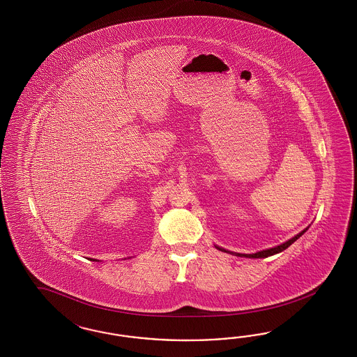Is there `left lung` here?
I'll return each instance as SVG.
<instances>
[{"label":"left lung","instance_id":"obj_1","mask_svg":"<svg viewBox=\"0 0 357 357\" xmlns=\"http://www.w3.org/2000/svg\"><path fill=\"white\" fill-rule=\"evenodd\" d=\"M307 227H306V229H303V231H301V233H298L297 236H294V237L291 238L289 241H287V242L281 243L279 246H275V248H272V249L261 250V251H258V252H255V254H239V252H233V251H227V250L221 249V248H218V246H216V248L218 250H221V251L230 252V254H233V255H236V257H245V258H267V257L275 255V254H279L281 251L288 249V248L292 245L293 242H296L298 238L303 236V233L307 230Z\"/></svg>","mask_w":357,"mask_h":357}]
</instances>
